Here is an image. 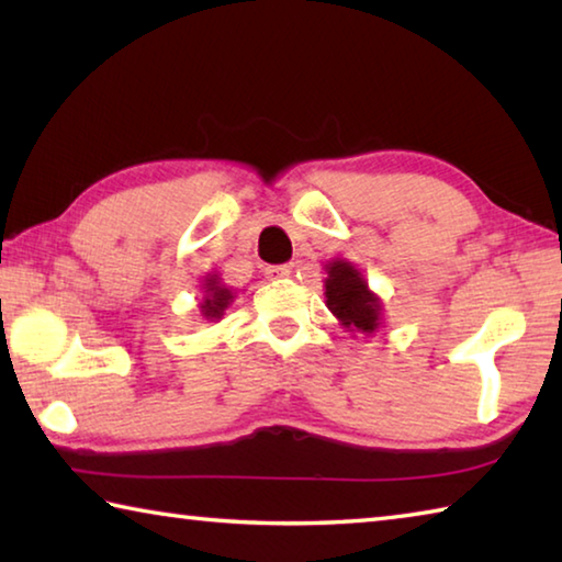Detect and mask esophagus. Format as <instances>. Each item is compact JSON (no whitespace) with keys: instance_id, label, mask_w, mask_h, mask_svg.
Wrapping results in <instances>:
<instances>
[{"instance_id":"1","label":"esophagus","mask_w":562,"mask_h":562,"mask_svg":"<svg viewBox=\"0 0 562 562\" xmlns=\"http://www.w3.org/2000/svg\"><path fill=\"white\" fill-rule=\"evenodd\" d=\"M265 274H268V278H272V280H282V278H290L292 268H290V265H272V268L265 270Z\"/></svg>"}]
</instances>
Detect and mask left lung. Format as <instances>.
<instances>
[{"instance_id": "8db88e82", "label": "left lung", "mask_w": 562, "mask_h": 562, "mask_svg": "<svg viewBox=\"0 0 562 562\" xmlns=\"http://www.w3.org/2000/svg\"><path fill=\"white\" fill-rule=\"evenodd\" d=\"M325 270V297L331 315L349 331L374 335L382 327V300L369 290L361 272L347 260H331Z\"/></svg>"}]
</instances>
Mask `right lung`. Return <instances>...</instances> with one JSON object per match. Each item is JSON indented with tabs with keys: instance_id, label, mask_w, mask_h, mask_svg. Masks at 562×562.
<instances>
[{
	"instance_id": "obj_1",
	"label": "right lung",
	"mask_w": 562,
	"mask_h": 562,
	"mask_svg": "<svg viewBox=\"0 0 562 562\" xmlns=\"http://www.w3.org/2000/svg\"><path fill=\"white\" fill-rule=\"evenodd\" d=\"M205 294H203V302H201V312L205 319H221L225 315L227 304L233 302V290H227L225 284L221 282V278L217 274H207L205 278Z\"/></svg>"
}]
</instances>
